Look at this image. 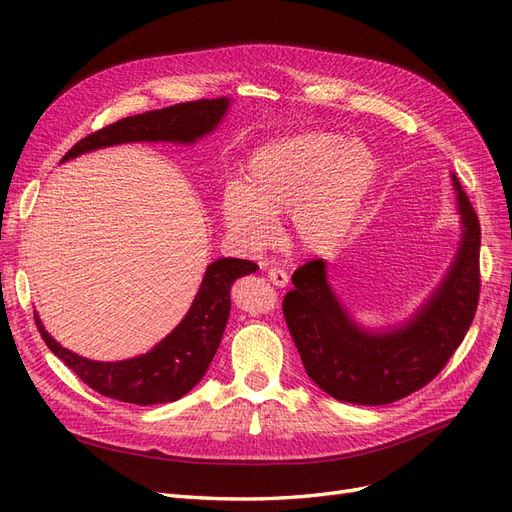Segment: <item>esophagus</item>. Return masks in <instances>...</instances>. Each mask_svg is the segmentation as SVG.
Returning a JSON list of instances; mask_svg holds the SVG:
<instances>
[{
  "label": "esophagus",
  "mask_w": 512,
  "mask_h": 512,
  "mask_svg": "<svg viewBox=\"0 0 512 512\" xmlns=\"http://www.w3.org/2000/svg\"><path fill=\"white\" fill-rule=\"evenodd\" d=\"M267 277H269V282H273L275 286H280V288L288 286V273L284 269H280V267H271L267 271Z\"/></svg>",
  "instance_id": "esophagus-1"
}]
</instances>
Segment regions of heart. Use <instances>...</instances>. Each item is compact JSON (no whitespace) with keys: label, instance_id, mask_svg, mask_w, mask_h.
Returning a JSON list of instances; mask_svg holds the SVG:
<instances>
[{"label":"heart","instance_id":"obj_1","mask_svg":"<svg viewBox=\"0 0 512 512\" xmlns=\"http://www.w3.org/2000/svg\"><path fill=\"white\" fill-rule=\"evenodd\" d=\"M378 158L369 145L333 132H305L258 149L243 183L222 192L226 230L247 247L275 239L290 215V239L305 252H327L346 239L374 190Z\"/></svg>","mask_w":512,"mask_h":512}]
</instances>
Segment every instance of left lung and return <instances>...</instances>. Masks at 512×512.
<instances>
[{
  "label": "left lung",
  "instance_id": "1",
  "mask_svg": "<svg viewBox=\"0 0 512 512\" xmlns=\"http://www.w3.org/2000/svg\"><path fill=\"white\" fill-rule=\"evenodd\" d=\"M453 177L461 241L451 267L425 303L399 324L367 329L329 284L327 262L309 260L292 273L284 316L307 376L337 401L384 406L436 378L466 337L480 292V224Z\"/></svg>",
  "mask_w": 512,
  "mask_h": 512
}]
</instances>
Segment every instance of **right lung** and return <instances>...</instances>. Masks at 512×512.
Returning <instances> with one entry per match:
<instances>
[{
    "label": "right lung",
    "instance_id": "add662e5",
    "mask_svg": "<svg viewBox=\"0 0 512 512\" xmlns=\"http://www.w3.org/2000/svg\"><path fill=\"white\" fill-rule=\"evenodd\" d=\"M230 98L183 102L160 111L119 119L76 143L61 162L123 143L194 145L220 126ZM258 269L252 260L218 258L205 271L188 314L160 344L126 361H91L61 346L34 312L44 344L87 386L104 397L136 406L177 401L203 380L222 342L230 316V286Z\"/></svg>",
    "mask_w": 512,
    "mask_h": 512
}]
</instances>
